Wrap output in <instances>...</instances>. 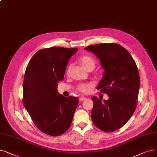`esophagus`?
Masks as SVG:
<instances>
[{"label": "esophagus", "instance_id": "esophagus-1", "mask_svg": "<svg viewBox=\"0 0 157 157\" xmlns=\"http://www.w3.org/2000/svg\"><path fill=\"white\" fill-rule=\"evenodd\" d=\"M86 99V98L81 97V98H79V101H84V100H85Z\"/></svg>", "mask_w": 157, "mask_h": 157}]
</instances>
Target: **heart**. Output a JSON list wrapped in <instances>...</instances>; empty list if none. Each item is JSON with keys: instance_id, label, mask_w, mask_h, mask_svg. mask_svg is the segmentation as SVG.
I'll return each mask as SVG.
<instances>
[{"instance_id": "b5f03b06", "label": "heart", "mask_w": 157, "mask_h": 157, "mask_svg": "<svg viewBox=\"0 0 157 157\" xmlns=\"http://www.w3.org/2000/svg\"><path fill=\"white\" fill-rule=\"evenodd\" d=\"M79 62L80 64L86 71H92L94 67H95V59L90 56L85 55L82 57H81ZM71 66H69L67 69V72L69 73L71 69ZM93 85L92 83H81L78 85L77 90L81 93L83 94H88L89 92L90 88L92 87Z\"/></svg>"}]
</instances>
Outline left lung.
<instances>
[{
    "mask_svg": "<svg viewBox=\"0 0 157 157\" xmlns=\"http://www.w3.org/2000/svg\"><path fill=\"white\" fill-rule=\"evenodd\" d=\"M85 49L100 59L105 72L97 88L109 97L103 102L92 98L91 118L101 130L112 132L126 123L137 107L140 86L137 67L129 52L118 44L90 45Z\"/></svg>",
    "mask_w": 157,
    "mask_h": 157,
    "instance_id": "obj_1",
    "label": "left lung"
}]
</instances>
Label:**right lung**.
<instances>
[{
  "mask_svg": "<svg viewBox=\"0 0 157 157\" xmlns=\"http://www.w3.org/2000/svg\"><path fill=\"white\" fill-rule=\"evenodd\" d=\"M78 48L52 47L37 51L27 66L23 82V105L34 124L51 136L69 128L79 99L57 92L71 57Z\"/></svg>",
  "mask_w": 157,
  "mask_h": 157,
  "instance_id": "obj_1",
  "label": "right lung"
}]
</instances>
